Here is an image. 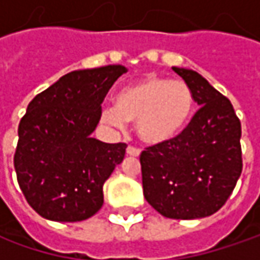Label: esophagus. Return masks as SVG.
<instances>
[{"mask_svg":"<svg viewBox=\"0 0 260 260\" xmlns=\"http://www.w3.org/2000/svg\"><path fill=\"white\" fill-rule=\"evenodd\" d=\"M127 155L137 157V156H140V150H139V149H136V147H133V146H128V147H127Z\"/></svg>","mask_w":260,"mask_h":260,"instance_id":"esophagus-1","label":"esophagus"}]
</instances>
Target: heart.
Here are the masks:
<instances>
[{
	"label": "heart",
	"instance_id": "obj_1",
	"mask_svg": "<svg viewBox=\"0 0 260 260\" xmlns=\"http://www.w3.org/2000/svg\"><path fill=\"white\" fill-rule=\"evenodd\" d=\"M194 95L182 81L149 75L124 85L114 96V107L103 111V123L123 128L136 123L146 145H164L184 132L194 111Z\"/></svg>",
	"mask_w": 260,
	"mask_h": 260
}]
</instances>
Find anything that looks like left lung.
<instances>
[{"mask_svg":"<svg viewBox=\"0 0 260 260\" xmlns=\"http://www.w3.org/2000/svg\"><path fill=\"white\" fill-rule=\"evenodd\" d=\"M200 105L176 139L140 155L146 201L168 218L195 220L218 211L242 174V127L232 103L204 76L174 66Z\"/></svg>","mask_w":260,"mask_h":260,"instance_id":"1","label":"left lung"}]
</instances>
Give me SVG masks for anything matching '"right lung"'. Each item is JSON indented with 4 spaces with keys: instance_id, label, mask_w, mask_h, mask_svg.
<instances>
[{
    "instance_id": "obj_1",
    "label": "right lung",
    "mask_w": 260,
    "mask_h": 260,
    "mask_svg": "<svg viewBox=\"0 0 260 260\" xmlns=\"http://www.w3.org/2000/svg\"><path fill=\"white\" fill-rule=\"evenodd\" d=\"M127 72L108 65L69 72L36 95L18 125L14 168L27 203L52 221L86 220L103 207V185L123 162L124 143L91 137L101 103Z\"/></svg>"
}]
</instances>
